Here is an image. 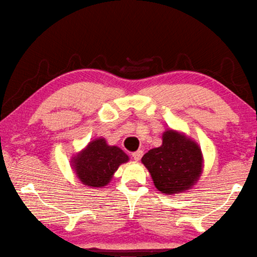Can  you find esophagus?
<instances>
[{
  "instance_id": "1",
  "label": "esophagus",
  "mask_w": 257,
  "mask_h": 257,
  "mask_svg": "<svg viewBox=\"0 0 257 257\" xmlns=\"http://www.w3.org/2000/svg\"><path fill=\"white\" fill-rule=\"evenodd\" d=\"M142 156H144V151L142 150H138V151H136V153L132 154V157L136 159V161H140Z\"/></svg>"
}]
</instances>
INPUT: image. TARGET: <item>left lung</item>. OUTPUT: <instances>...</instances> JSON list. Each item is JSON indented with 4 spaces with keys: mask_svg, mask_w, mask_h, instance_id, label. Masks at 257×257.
<instances>
[{
    "mask_svg": "<svg viewBox=\"0 0 257 257\" xmlns=\"http://www.w3.org/2000/svg\"><path fill=\"white\" fill-rule=\"evenodd\" d=\"M142 163L148 168L159 191L188 190L201 173V151L195 142L174 131H166L163 145L149 150Z\"/></svg>",
    "mask_w": 257,
    "mask_h": 257,
    "instance_id": "8db88e82",
    "label": "left lung"
}]
</instances>
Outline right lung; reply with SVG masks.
Returning a JSON list of instances; mask_svg holds the SVG:
<instances>
[{
  "instance_id": "1",
  "label": "right lung",
  "mask_w": 257,
  "mask_h": 257,
  "mask_svg": "<svg viewBox=\"0 0 257 257\" xmlns=\"http://www.w3.org/2000/svg\"><path fill=\"white\" fill-rule=\"evenodd\" d=\"M127 161V155L118 147L108 146L104 139H98L74 158V168L83 184L101 188L109 183L120 164Z\"/></svg>"
}]
</instances>
